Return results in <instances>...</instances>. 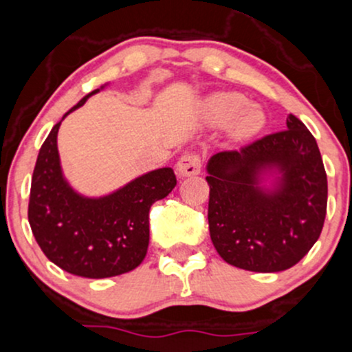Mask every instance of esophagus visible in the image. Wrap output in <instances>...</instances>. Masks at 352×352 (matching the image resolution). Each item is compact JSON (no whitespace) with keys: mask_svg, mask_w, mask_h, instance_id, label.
Returning a JSON list of instances; mask_svg holds the SVG:
<instances>
[{"mask_svg":"<svg viewBox=\"0 0 352 352\" xmlns=\"http://www.w3.org/2000/svg\"><path fill=\"white\" fill-rule=\"evenodd\" d=\"M202 168V160L197 153H186L180 157L177 164V172L180 177H192L197 175Z\"/></svg>","mask_w":352,"mask_h":352,"instance_id":"1","label":"esophagus"}]
</instances>
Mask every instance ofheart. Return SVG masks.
Here are the masks:
<instances>
[{
    "label": "heart",
    "instance_id": "heart-1",
    "mask_svg": "<svg viewBox=\"0 0 352 352\" xmlns=\"http://www.w3.org/2000/svg\"><path fill=\"white\" fill-rule=\"evenodd\" d=\"M207 123L223 126L229 123V131L234 138L248 140L258 135L266 123L263 109L248 104V99L238 92H216L204 102Z\"/></svg>",
    "mask_w": 352,
    "mask_h": 352
}]
</instances>
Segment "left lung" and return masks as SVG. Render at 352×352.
I'll return each instance as SVG.
<instances>
[{
  "instance_id": "left-lung-1",
  "label": "left lung",
  "mask_w": 352,
  "mask_h": 352,
  "mask_svg": "<svg viewBox=\"0 0 352 352\" xmlns=\"http://www.w3.org/2000/svg\"><path fill=\"white\" fill-rule=\"evenodd\" d=\"M287 128L207 162L210 239L226 263L248 272L292 268L322 231L327 175L319 146L294 114Z\"/></svg>"
}]
</instances>
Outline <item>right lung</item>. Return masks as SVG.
Segmentation results:
<instances>
[{"label": "right lung", "mask_w": 352, "mask_h": 352, "mask_svg": "<svg viewBox=\"0 0 352 352\" xmlns=\"http://www.w3.org/2000/svg\"><path fill=\"white\" fill-rule=\"evenodd\" d=\"M92 91L69 113L80 108ZM69 113L64 114V118ZM55 124L38 151L32 177L28 223L45 256L64 272L108 278L131 272L146 256L148 212L177 186L170 166L151 170L102 197L74 190L62 173Z\"/></svg>", "instance_id": "add662e5"}]
</instances>
